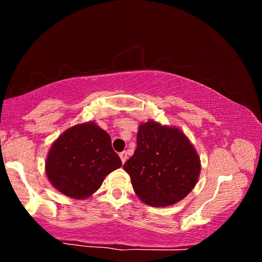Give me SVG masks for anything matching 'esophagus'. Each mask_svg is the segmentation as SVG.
Returning a JSON list of instances; mask_svg holds the SVG:
<instances>
[{
  "label": "esophagus",
  "mask_w": 262,
  "mask_h": 262,
  "mask_svg": "<svg viewBox=\"0 0 262 262\" xmlns=\"http://www.w3.org/2000/svg\"><path fill=\"white\" fill-rule=\"evenodd\" d=\"M119 156H120V158H121V162H122V163H125V162L127 161V152H126V151H122V152H120V154H119Z\"/></svg>",
  "instance_id": "1"
}]
</instances>
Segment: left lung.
Masks as SVG:
<instances>
[{
	"instance_id": "8db88e82",
	"label": "left lung",
	"mask_w": 262,
	"mask_h": 262,
	"mask_svg": "<svg viewBox=\"0 0 262 262\" xmlns=\"http://www.w3.org/2000/svg\"><path fill=\"white\" fill-rule=\"evenodd\" d=\"M137 148L123 165L135 194L152 207H167L192 192L201 171L200 157L188 137L174 126L141 123Z\"/></svg>"
}]
</instances>
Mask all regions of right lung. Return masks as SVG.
Listing matches in <instances>:
<instances>
[{
	"instance_id": "add662e5",
	"label": "right lung",
	"mask_w": 262,
	"mask_h": 262,
	"mask_svg": "<svg viewBox=\"0 0 262 262\" xmlns=\"http://www.w3.org/2000/svg\"><path fill=\"white\" fill-rule=\"evenodd\" d=\"M121 165L110 135L90 121L68 128L53 142L45 170L56 190L84 200L97 192L106 176Z\"/></svg>"
}]
</instances>
